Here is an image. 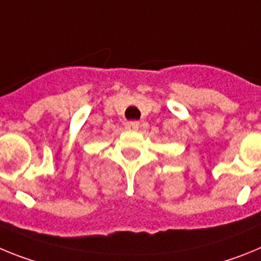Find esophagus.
Wrapping results in <instances>:
<instances>
[{"label":"esophagus","instance_id":"obj_1","mask_svg":"<svg viewBox=\"0 0 261 261\" xmlns=\"http://www.w3.org/2000/svg\"><path fill=\"white\" fill-rule=\"evenodd\" d=\"M138 121H128V123L125 124V126L128 129H133V130H136V129H138Z\"/></svg>","mask_w":261,"mask_h":261}]
</instances>
